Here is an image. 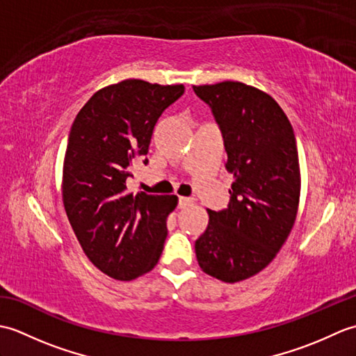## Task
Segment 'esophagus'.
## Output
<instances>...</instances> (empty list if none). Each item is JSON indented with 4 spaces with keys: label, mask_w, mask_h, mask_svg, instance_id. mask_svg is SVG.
Returning <instances> with one entry per match:
<instances>
[{
    "label": "esophagus",
    "mask_w": 356,
    "mask_h": 356,
    "mask_svg": "<svg viewBox=\"0 0 356 356\" xmlns=\"http://www.w3.org/2000/svg\"><path fill=\"white\" fill-rule=\"evenodd\" d=\"M191 202H193L191 197H179V207L180 208H185V207L190 205Z\"/></svg>",
    "instance_id": "1"
}]
</instances>
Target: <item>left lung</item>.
Returning a JSON list of instances; mask_svg holds the SVG:
<instances>
[{
    "mask_svg": "<svg viewBox=\"0 0 356 356\" xmlns=\"http://www.w3.org/2000/svg\"><path fill=\"white\" fill-rule=\"evenodd\" d=\"M220 127L234 174L229 205L208 209L195 240L205 274L237 283L259 274L289 237L300 203V162L289 119L275 99L243 82L194 86Z\"/></svg>",
    "mask_w": 356,
    "mask_h": 356,
    "instance_id": "obj_1",
    "label": "left lung"
}]
</instances>
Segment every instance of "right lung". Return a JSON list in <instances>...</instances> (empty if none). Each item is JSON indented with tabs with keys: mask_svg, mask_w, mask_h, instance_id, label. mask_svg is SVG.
I'll return each mask as SVG.
<instances>
[{
	"mask_svg": "<svg viewBox=\"0 0 356 356\" xmlns=\"http://www.w3.org/2000/svg\"><path fill=\"white\" fill-rule=\"evenodd\" d=\"M184 92V84L125 79L97 90L74 118L63 168L64 208L88 260L115 280L130 282L161 259L177 195H133L127 180L147 156L157 119Z\"/></svg>",
	"mask_w": 356,
	"mask_h": 356,
	"instance_id": "add662e5",
	"label": "right lung"
}]
</instances>
